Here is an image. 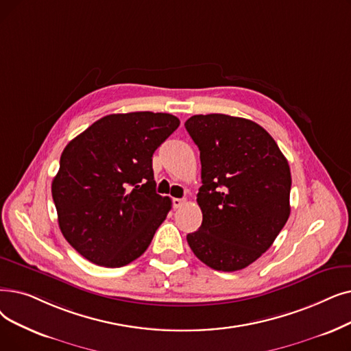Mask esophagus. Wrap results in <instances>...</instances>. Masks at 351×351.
<instances>
[{
	"mask_svg": "<svg viewBox=\"0 0 351 351\" xmlns=\"http://www.w3.org/2000/svg\"><path fill=\"white\" fill-rule=\"evenodd\" d=\"M185 199H179V197H173V199H172V205H173V208L175 209H178V208H182V206H184L185 205Z\"/></svg>",
	"mask_w": 351,
	"mask_h": 351,
	"instance_id": "34e87169",
	"label": "esophagus"
}]
</instances>
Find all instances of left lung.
Segmentation results:
<instances>
[{"mask_svg":"<svg viewBox=\"0 0 351 351\" xmlns=\"http://www.w3.org/2000/svg\"><path fill=\"white\" fill-rule=\"evenodd\" d=\"M185 128L202 165L196 195L202 225L186 235L189 247L217 271L245 268L272 245L289 217L288 162L252 120L195 114Z\"/></svg>","mask_w":351,"mask_h":351,"instance_id":"1","label":"left lung"}]
</instances>
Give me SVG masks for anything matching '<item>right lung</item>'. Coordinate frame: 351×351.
<instances>
[{
  "label": "right lung",
  "instance_id": "obj_1",
  "mask_svg": "<svg viewBox=\"0 0 351 351\" xmlns=\"http://www.w3.org/2000/svg\"><path fill=\"white\" fill-rule=\"evenodd\" d=\"M179 123L169 113L109 114L64 147L51 184L58 226L90 263L119 268L150 245L172 208L156 193L152 156Z\"/></svg>",
  "mask_w": 351,
  "mask_h": 351
}]
</instances>
